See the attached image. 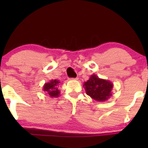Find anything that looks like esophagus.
I'll list each match as a JSON object with an SVG mask.
<instances>
[{
  "mask_svg": "<svg viewBox=\"0 0 148 148\" xmlns=\"http://www.w3.org/2000/svg\"><path fill=\"white\" fill-rule=\"evenodd\" d=\"M71 79H73V80H78V78H77V77H76V78H72Z\"/></svg>",
  "mask_w": 148,
  "mask_h": 148,
  "instance_id": "34e87169",
  "label": "esophagus"
}]
</instances>
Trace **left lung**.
<instances>
[{
	"mask_svg": "<svg viewBox=\"0 0 148 148\" xmlns=\"http://www.w3.org/2000/svg\"><path fill=\"white\" fill-rule=\"evenodd\" d=\"M83 86L84 87L86 94L98 102L106 101L112 95V83L108 80L99 78L95 74L92 75Z\"/></svg>",
	"mask_w": 148,
	"mask_h": 148,
	"instance_id": "8db88e82",
	"label": "left lung"
}]
</instances>
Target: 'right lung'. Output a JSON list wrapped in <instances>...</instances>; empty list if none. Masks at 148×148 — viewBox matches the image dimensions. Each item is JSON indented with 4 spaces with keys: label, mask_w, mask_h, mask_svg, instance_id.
Here are the masks:
<instances>
[{
    "label": "right lung",
    "mask_w": 148,
    "mask_h": 148,
    "mask_svg": "<svg viewBox=\"0 0 148 148\" xmlns=\"http://www.w3.org/2000/svg\"><path fill=\"white\" fill-rule=\"evenodd\" d=\"M58 80L53 79L50 82L44 84L43 86V91L46 92L51 98H57L60 96V91L58 90V86L60 84Z\"/></svg>",
    "instance_id": "right-lung-1"
}]
</instances>
